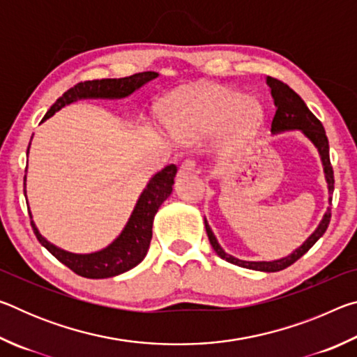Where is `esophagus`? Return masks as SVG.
<instances>
[{
  "label": "esophagus",
  "instance_id": "34e87169",
  "mask_svg": "<svg viewBox=\"0 0 357 357\" xmlns=\"http://www.w3.org/2000/svg\"><path fill=\"white\" fill-rule=\"evenodd\" d=\"M193 170H195V160H192V159H185L183 164H181V167H179V173L183 174V173H192Z\"/></svg>",
  "mask_w": 357,
  "mask_h": 357
}]
</instances>
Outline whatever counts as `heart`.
Masks as SVG:
<instances>
[{
	"label": "heart",
	"instance_id": "obj_1",
	"mask_svg": "<svg viewBox=\"0 0 357 357\" xmlns=\"http://www.w3.org/2000/svg\"><path fill=\"white\" fill-rule=\"evenodd\" d=\"M263 107L241 89L202 83L181 91L168 105L167 126L174 137L197 140L220 128L223 140L241 144L263 123Z\"/></svg>",
	"mask_w": 357,
	"mask_h": 357
}]
</instances>
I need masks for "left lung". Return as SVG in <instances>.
<instances>
[{"label": "left lung", "instance_id": "obj_1", "mask_svg": "<svg viewBox=\"0 0 357 357\" xmlns=\"http://www.w3.org/2000/svg\"><path fill=\"white\" fill-rule=\"evenodd\" d=\"M266 83L271 88V94H273L274 105H275V114L273 118V124H271V132L273 134H282V132L287 130H301L309 140L313 143V146L318 149V154L321 157V164L324 170V178L326 183H328V190L329 195L334 192V170H332L331 159H329V142L328 137H326V130L323 124L319 123V119L313 114L309 107L305 105V102L299 98V94H296L291 88L288 86L277 78L268 77L266 78ZM332 203V197H329V204ZM331 222V206L326 211L321 222L317 227L315 231H313L304 244H302L299 249H296L293 253H289L288 257H283L280 259H274V261H244V259L234 258L222 249L220 244L217 243L214 236L213 229L208 225V220L204 219V227H206V233L209 238V243L213 245L217 255L225 261L241 266V268L253 269V271H263V273H277V271H282L291 266L294 261L304 255L305 252L312 249V245L317 243V241L323 236L328 225Z\"/></svg>", "mask_w": 357, "mask_h": 357}]
</instances>
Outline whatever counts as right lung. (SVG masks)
<instances>
[{
	"label": "right lung",
	"mask_w": 357,
	"mask_h": 357,
	"mask_svg": "<svg viewBox=\"0 0 357 357\" xmlns=\"http://www.w3.org/2000/svg\"><path fill=\"white\" fill-rule=\"evenodd\" d=\"M157 72H140L124 78H102V80H88L77 83L74 88L66 91L50 110L45 113V119L53 116L64 105L80 99H123L128 98L144 83L157 78ZM29 151V148H28ZM176 165H167L159 173H155L149 179L148 185L144 187L140 198L135 204L134 211L129 217L128 223L119 236L113 241L105 249L94 253H72L66 252L42 236L38 227L31 220L36 238L45 249L55 257L58 261L68 266L75 274L86 277V279H108L126 273L135 268L138 263L146 257L151 238H153V222L154 215L159 211L160 204L164 203L173 190L174 176H176ZM26 181V176H25ZM31 217V214H29ZM33 219V217H31Z\"/></svg>",
	"instance_id": "obj_1"
}]
</instances>
